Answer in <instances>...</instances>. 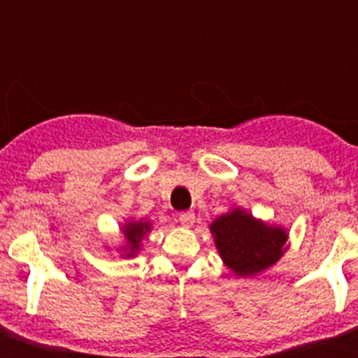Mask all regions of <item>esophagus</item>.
<instances>
[{
    "label": "esophagus",
    "instance_id": "esophagus-1",
    "mask_svg": "<svg viewBox=\"0 0 358 358\" xmlns=\"http://www.w3.org/2000/svg\"><path fill=\"white\" fill-rule=\"evenodd\" d=\"M178 221H180V224H182V227L189 229V227H193V223H195V213H193V212L180 213Z\"/></svg>",
    "mask_w": 358,
    "mask_h": 358
}]
</instances>
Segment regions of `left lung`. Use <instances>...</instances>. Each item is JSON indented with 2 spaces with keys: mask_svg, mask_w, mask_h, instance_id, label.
<instances>
[{
  "mask_svg": "<svg viewBox=\"0 0 358 358\" xmlns=\"http://www.w3.org/2000/svg\"><path fill=\"white\" fill-rule=\"evenodd\" d=\"M221 260L236 277L250 278L273 267L288 250V229L234 206L210 223Z\"/></svg>",
  "mask_w": 358,
  "mask_h": 358,
  "instance_id": "8db88e82",
  "label": "left lung"
}]
</instances>
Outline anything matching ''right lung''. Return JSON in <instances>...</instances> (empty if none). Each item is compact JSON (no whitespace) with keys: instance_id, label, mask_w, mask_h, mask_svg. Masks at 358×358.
Here are the masks:
<instances>
[{"instance_id":"right-lung-1","label":"right lung","mask_w":358,"mask_h":358,"mask_svg":"<svg viewBox=\"0 0 358 358\" xmlns=\"http://www.w3.org/2000/svg\"><path fill=\"white\" fill-rule=\"evenodd\" d=\"M152 230V223L145 217H128L124 219V223L120 224V234H122V241L117 247L122 258H135L143 250V241L148 238ZM106 249H109V245H106Z\"/></svg>"}]
</instances>
